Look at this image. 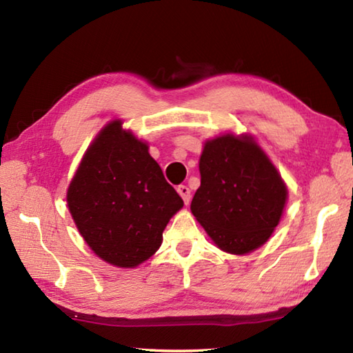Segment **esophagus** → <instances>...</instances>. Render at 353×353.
Segmentation results:
<instances>
[{"label":"esophagus","mask_w":353,"mask_h":353,"mask_svg":"<svg viewBox=\"0 0 353 353\" xmlns=\"http://www.w3.org/2000/svg\"><path fill=\"white\" fill-rule=\"evenodd\" d=\"M177 193L181 194V198L183 199V204L188 205L190 204V199H191V194H190V188L187 187V185H179Z\"/></svg>","instance_id":"1"}]
</instances>
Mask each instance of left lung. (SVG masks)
I'll return each mask as SVG.
<instances>
[{"label": "left lung", "instance_id": "8db88e82", "mask_svg": "<svg viewBox=\"0 0 353 353\" xmlns=\"http://www.w3.org/2000/svg\"><path fill=\"white\" fill-rule=\"evenodd\" d=\"M201 187L191 213L227 254L263 246L280 223L288 188L252 135L224 134L207 140L199 159Z\"/></svg>", "mask_w": 353, "mask_h": 353}]
</instances>
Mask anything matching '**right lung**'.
I'll use <instances>...</instances> for the list:
<instances>
[{
	"mask_svg": "<svg viewBox=\"0 0 353 353\" xmlns=\"http://www.w3.org/2000/svg\"><path fill=\"white\" fill-rule=\"evenodd\" d=\"M148 149L113 119L87 148L67 191L79 234L117 268H135L157 252L166 224L183 207Z\"/></svg>",
	"mask_w": 353,
	"mask_h": 353,
	"instance_id": "add662e5",
	"label": "right lung"
}]
</instances>
